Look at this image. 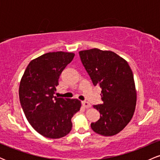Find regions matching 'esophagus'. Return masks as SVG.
<instances>
[{
  "label": "esophagus",
  "instance_id": "1",
  "mask_svg": "<svg viewBox=\"0 0 160 160\" xmlns=\"http://www.w3.org/2000/svg\"><path fill=\"white\" fill-rule=\"evenodd\" d=\"M82 104L83 107H85L86 108H89L91 107V104L90 103H89L88 102H86V101H83V102H82Z\"/></svg>",
  "mask_w": 160,
  "mask_h": 160
}]
</instances>
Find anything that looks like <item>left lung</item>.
I'll list each match as a JSON object with an SVG mask.
<instances>
[{"label":"left lung","instance_id":"obj_1","mask_svg":"<svg viewBox=\"0 0 160 160\" xmlns=\"http://www.w3.org/2000/svg\"><path fill=\"white\" fill-rule=\"evenodd\" d=\"M94 86L102 88V104L93 105L100 118L92 122L95 132L112 136L126 127L134 114L136 92L128 62L111 51L92 49L79 52Z\"/></svg>","mask_w":160,"mask_h":160}]
</instances>
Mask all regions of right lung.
Listing matches in <instances>:
<instances>
[{"label": "right lung", "mask_w": 160, "mask_h": 160, "mask_svg": "<svg viewBox=\"0 0 160 160\" xmlns=\"http://www.w3.org/2000/svg\"><path fill=\"white\" fill-rule=\"evenodd\" d=\"M74 57V53L65 52L42 55L28 64L20 82L19 100L25 117L34 130L49 138L68 135L71 118L81 106L78 99L54 96L60 75Z\"/></svg>", "instance_id": "1"}]
</instances>
